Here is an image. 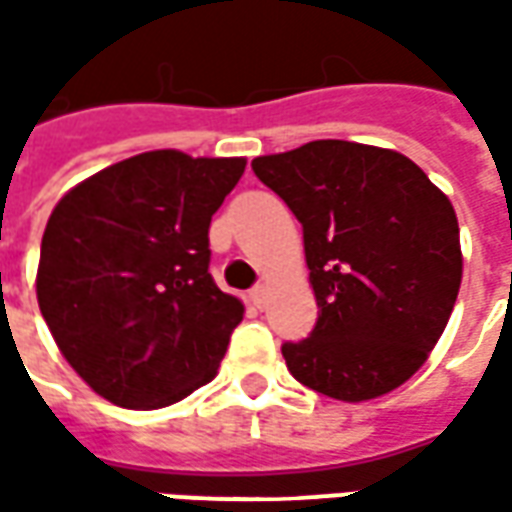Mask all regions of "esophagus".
<instances>
[{
	"mask_svg": "<svg viewBox=\"0 0 512 512\" xmlns=\"http://www.w3.org/2000/svg\"><path fill=\"white\" fill-rule=\"evenodd\" d=\"M250 300H253V306L256 308L267 306V286L264 284L253 286V289H250Z\"/></svg>",
	"mask_w": 512,
	"mask_h": 512,
	"instance_id": "1",
	"label": "esophagus"
}]
</instances>
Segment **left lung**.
<instances>
[{
  "instance_id": "obj_1",
  "label": "left lung",
  "mask_w": 512,
  "mask_h": 512,
  "mask_svg": "<svg viewBox=\"0 0 512 512\" xmlns=\"http://www.w3.org/2000/svg\"><path fill=\"white\" fill-rule=\"evenodd\" d=\"M253 173L303 226L320 317L286 342L289 372L344 402L389 394L427 361L463 275L449 198L397 151L347 140L256 157Z\"/></svg>"
}]
</instances>
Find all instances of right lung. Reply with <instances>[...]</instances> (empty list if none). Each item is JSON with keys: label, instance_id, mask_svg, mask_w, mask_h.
I'll return each instance as SVG.
<instances>
[{"label": "right lung", "instance_id": "right-lung-1", "mask_svg": "<svg viewBox=\"0 0 512 512\" xmlns=\"http://www.w3.org/2000/svg\"><path fill=\"white\" fill-rule=\"evenodd\" d=\"M245 159L146 151L54 206L38 306L76 375L104 400L151 411L217 375L245 306L209 273V223Z\"/></svg>", "mask_w": 512, "mask_h": 512}]
</instances>
